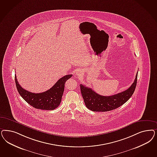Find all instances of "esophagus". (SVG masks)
Returning <instances> with one entry per match:
<instances>
[{"label": "esophagus", "mask_w": 157, "mask_h": 157, "mask_svg": "<svg viewBox=\"0 0 157 157\" xmlns=\"http://www.w3.org/2000/svg\"><path fill=\"white\" fill-rule=\"evenodd\" d=\"M82 71H81V70H77V71H76V76H78V77H80V76H82Z\"/></svg>", "instance_id": "esophagus-1"}]
</instances>
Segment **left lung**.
<instances>
[{"label":"left lung","mask_w":157,"mask_h":157,"mask_svg":"<svg viewBox=\"0 0 157 157\" xmlns=\"http://www.w3.org/2000/svg\"><path fill=\"white\" fill-rule=\"evenodd\" d=\"M137 73L135 81L128 89L111 96L99 95L92 88L81 84V95L86 107L93 111L105 112L116 109L122 106L129 99L135 90Z\"/></svg>","instance_id":"obj_1"}]
</instances>
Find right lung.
<instances>
[{
	"instance_id": "add662e5",
	"label": "right lung",
	"mask_w": 157,
	"mask_h": 157,
	"mask_svg": "<svg viewBox=\"0 0 157 157\" xmlns=\"http://www.w3.org/2000/svg\"><path fill=\"white\" fill-rule=\"evenodd\" d=\"M71 76L72 75H68L62 77L50 90L42 93H32L22 88L17 81L16 76L15 84L20 95L30 106L37 109L52 110L60 105L65 83Z\"/></svg>"
}]
</instances>
